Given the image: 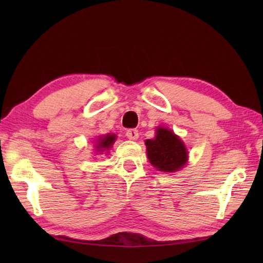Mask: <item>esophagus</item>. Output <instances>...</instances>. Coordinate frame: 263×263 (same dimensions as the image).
I'll use <instances>...</instances> for the list:
<instances>
[{"mask_svg":"<svg viewBox=\"0 0 263 263\" xmlns=\"http://www.w3.org/2000/svg\"><path fill=\"white\" fill-rule=\"evenodd\" d=\"M125 136L127 139H130V140H137L139 138V132L138 130H136V128H130V130L126 131Z\"/></svg>","mask_w":263,"mask_h":263,"instance_id":"1","label":"esophagus"}]
</instances>
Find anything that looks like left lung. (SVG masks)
Returning <instances> with one entry per match:
<instances>
[{
	"label": "left lung",
	"instance_id": "obj_1",
	"mask_svg": "<svg viewBox=\"0 0 263 263\" xmlns=\"http://www.w3.org/2000/svg\"><path fill=\"white\" fill-rule=\"evenodd\" d=\"M147 156L155 168L164 173H174L187 163L185 144L172 130L156 128V137L146 140Z\"/></svg>",
	"mask_w": 263,
	"mask_h": 263
}]
</instances>
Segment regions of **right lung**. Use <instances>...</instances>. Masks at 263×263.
I'll list each match as a JSON object with an SVG mask.
<instances>
[{"label": "right lung", "mask_w": 263, "mask_h": 263, "mask_svg": "<svg viewBox=\"0 0 263 263\" xmlns=\"http://www.w3.org/2000/svg\"><path fill=\"white\" fill-rule=\"evenodd\" d=\"M116 140V136L115 135H105V136H100L96 142H95V152L96 153H103V152H107L109 150V148H111L113 146L114 142Z\"/></svg>", "instance_id": "add662e5"}]
</instances>
